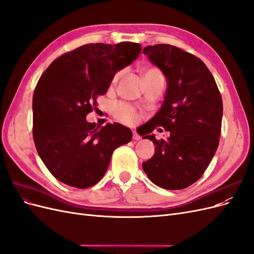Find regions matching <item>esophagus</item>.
<instances>
[{"label":"esophagus","mask_w":254,"mask_h":254,"mask_svg":"<svg viewBox=\"0 0 254 254\" xmlns=\"http://www.w3.org/2000/svg\"><path fill=\"white\" fill-rule=\"evenodd\" d=\"M132 139L133 140H135V141H139V140H141V136L136 133V131H134L133 130V134H132Z\"/></svg>","instance_id":"1"}]
</instances>
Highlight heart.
Wrapping results in <instances>:
<instances>
[{"label": "heart", "mask_w": 254, "mask_h": 254, "mask_svg": "<svg viewBox=\"0 0 254 254\" xmlns=\"http://www.w3.org/2000/svg\"><path fill=\"white\" fill-rule=\"evenodd\" d=\"M152 74H160V71L156 67H147L144 68L142 71L143 77L147 75ZM120 74H117L114 77V81L119 78ZM112 112L114 117L119 119L120 121L126 123V124H134V123L139 119V114L132 108L131 106L126 105V104H115L112 108Z\"/></svg>", "instance_id": "heart-1"}]
</instances>
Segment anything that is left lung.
Listing matches in <instances>:
<instances>
[{"mask_svg":"<svg viewBox=\"0 0 254 254\" xmlns=\"http://www.w3.org/2000/svg\"><path fill=\"white\" fill-rule=\"evenodd\" d=\"M143 54L163 72L167 88L161 108L146 123L142 135L156 127L171 133L166 140L143 136L156 146L143 170L159 188L186 189L200 179L217 150L222 119L219 90L203 61L190 53L155 44Z\"/></svg>","mask_w":254,"mask_h":254,"instance_id":"1","label":"left lung"}]
</instances>
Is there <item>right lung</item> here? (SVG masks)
Masks as SVG:
<instances>
[{
    "instance_id": "1",
    "label": "right lung",
    "mask_w": 254,
    "mask_h": 254,
    "mask_svg": "<svg viewBox=\"0 0 254 254\" xmlns=\"http://www.w3.org/2000/svg\"><path fill=\"white\" fill-rule=\"evenodd\" d=\"M139 43H90L54 60L33 97V133L38 155L57 180L87 189L101 180L119 146L132 132L119 123L96 126L86 120L117 72L140 55Z\"/></svg>"
}]
</instances>
